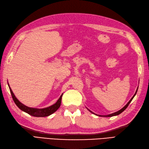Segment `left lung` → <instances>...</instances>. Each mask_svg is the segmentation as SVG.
<instances>
[{"label":"left lung","mask_w":149,"mask_h":149,"mask_svg":"<svg viewBox=\"0 0 149 149\" xmlns=\"http://www.w3.org/2000/svg\"><path fill=\"white\" fill-rule=\"evenodd\" d=\"M138 88H139V87H137V89H136V92H135V94L133 95V96L131 98V100H130L128 102V103L126 104L124 107L123 108H121L120 110H119V111H116V112H115V113H112V114H108V115H99V114H95L94 113H93V112H92L91 111V110H89L88 108H86L87 109L89 110V111L91 112V113H92L93 114H95V115H96V116H101V117H111V116H117V115H118V114H121L122 112L123 111H124L126 109V108H127L128 106V105H129V104L131 102V101H132V100L133 99V97H135V96L136 95V93H137V91H138Z\"/></svg>","instance_id":"1"}]
</instances>
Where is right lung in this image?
<instances>
[{
    "label": "right lung",
    "mask_w": 149,
    "mask_h": 149,
    "mask_svg": "<svg viewBox=\"0 0 149 149\" xmlns=\"http://www.w3.org/2000/svg\"><path fill=\"white\" fill-rule=\"evenodd\" d=\"M8 82V81H7ZM8 84V83H7ZM8 86L9 87L10 89V92L11 93V95H12V97L13 100L15 102V104L17 105V107L19 108L21 110H22V111H24L26 113H28L30 115H31L33 116H35V117H45V116H48L51 115L53 113H55L57 109H58L61 104V101H62V97L63 94L61 95L60 98L58 99L57 101L55 102V104H52L50 106H48L47 108H31V107H28V106H26L23 104L22 103L19 101L17 97L15 96L14 94L13 93L12 89L9 86V84H8Z\"/></svg>",
    "instance_id": "add662e5"
}]
</instances>
